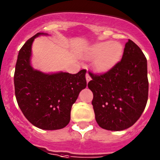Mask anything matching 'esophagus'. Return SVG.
<instances>
[{
  "label": "esophagus",
  "instance_id": "34e87169",
  "mask_svg": "<svg viewBox=\"0 0 160 160\" xmlns=\"http://www.w3.org/2000/svg\"><path fill=\"white\" fill-rule=\"evenodd\" d=\"M86 82H89L91 80V77H90V74H89L88 72L86 73Z\"/></svg>",
  "mask_w": 160,
  "mask_h": 160
}]
</instances>
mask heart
Here are the masks:
<instances>
[{"instance_id": "1", "label": "heart", "mask_w": 160, "mask_h": 160, "mask_svg": "<svg viewBox=\"0 0 160 160\" xmlns=\"http://www.w3.org/2000/svg\"><path fill=\"white\" fill-rule=\"evenodd\" d=\"M123 54L121 44L115 42H102L94 45L88 52V56L95 58L93 65L101 72L110 70L119 62Z\"/></svg>"}]
</instances>
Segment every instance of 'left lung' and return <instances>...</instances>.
Here are the masks:
<instances>
[{
    "label": "left lung",
    "mask_w": 160,
    "mask_h": 160,
    "mask_svg": "<svg viewBox=\"0 0 160 160\" xmlns=\"http://www.w3.org/2000/svg\"><path fill=\"white\" fill-rule=\"evenodd\" d=\"M88 87L93 92L95 119L101 128L121 131L138 121L148 97L147 58L128 39L121 60L107 72L95 74Z\"/></svg>",
    "instance_id": "8db88e82"
}]
</instances>
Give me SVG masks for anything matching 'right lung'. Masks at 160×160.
Masks as SVG:
<instances>
[{
    "mask_svg": "<svg viewBox=\"0 0 160 160\" xmlns=\"http://www.w3.org/2000/svg\"><path fill=\"white\" fill-rule=\"evenodd\" d=\"M37 33L19 51L14 74L17 103L28 121L44 130L63 128L70 122V110L79 93L86 87V70L77 74H44L31 66L32 44Z\"/></svg>",
    "mask_w": 160,
    "mask_h": 160,
    "instance_id": "1",
    "label": "right lung"
}]
</instances>
